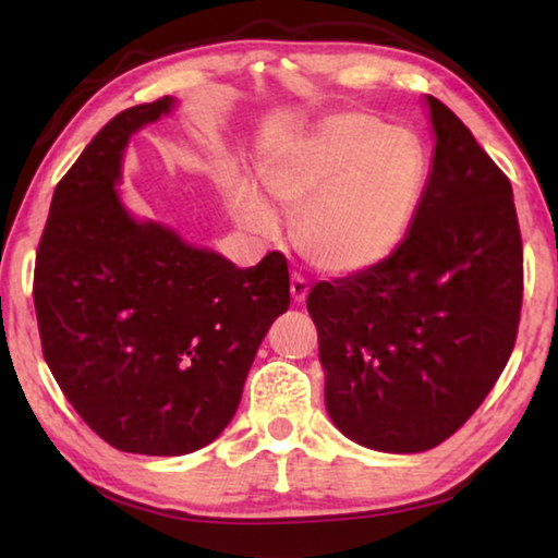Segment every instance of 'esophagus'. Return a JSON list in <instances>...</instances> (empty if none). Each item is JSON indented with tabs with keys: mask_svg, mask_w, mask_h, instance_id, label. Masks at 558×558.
<instances>
[{
	"mask_svg": "<svg viewBox=\"0 0 558 558\" xmlns=\"http://www.w3.org/2000/svg\"><path fill=\"white\" fill-rule=\"evenodd\" d=\"M290 292H292V300L302 305V302L307 300V292H310V282L302 278V276H292L290 280Z\"/></svg>",
	"mask_w": 558,
	"mask_h": 558,
	"instance_id": "obj_1",
	"label": "esophagus"
}]
</instances>
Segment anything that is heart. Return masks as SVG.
Returning <instances> with one entry per match:
<instances>
[{"mask_svg": "<svg viewBox=\"0 0 558 558\" xmlns=\"http://www.w3.org/2000/svg\"><path fill=\"white\" fill-rule=\"evenodd\" d=\"M426 172V149L413 132L356 110L317 122L260 167L272 199L295 216L300 251L339 276L369 270L401 248ZM229 196L248 229L276 231V211L251 182H233Z\"/></svg>", "mask_w": 558, "mask_h": 558, "instance_id": "1", "label": "heart"}]
</instances>
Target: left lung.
<instances>
[{"label": "left lung", "mask_w": 558, "mask_h": 558, "mask_svg": "<svg viewBox=\"0 0 558 558\" xmlns=\"http://www.w3.org/2000/svg\"><path fill=\"white\" fill-rule=\"evenodd\" d=\"M401 248L307 295L335 426L372 450L421 452L462 428L512 354L524 256L512 184L446 102Z\"/></svg>", "instance_id": "1"}]
</instances>
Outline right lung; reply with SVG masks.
<instances>
[{
  "mask_svg": "<svg viewBox=\"0 0 558 558\" xmlns=\"http://www.w3.org/2000/svg\"><path fill=\"white\" fill-rule=\"evenodd\" d=\"M174 100L118 112L56 184L34 268L44 359L75 413L122 452L186 456L219 436L272 319L288 260L235 268L122 209V149Z\"/></svg>",
  "mask_w": 558,
  "mask_h": 558,
  "instance_id": "obj_1",
  "label": "right lung"
}]
</instances>
